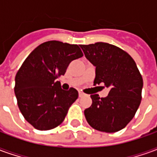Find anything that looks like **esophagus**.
I'll use <instances>...</instances> for the list:
<instances>
[{"mask_svg": "<svg viewBox=\"0 0 157 157\" xmlns=\"http://www.w3.org/2000/svg\"><path fill=\"white\" fill-rule=\"evenodd\" d=\"M84 95H85V94H84V93H83L82 92H79V97H80V98H81V97H82V96H84Z\"/></svg>", "mask_w": 157, "mask_h": 157, "instance_id": "34e87169", "label": "esophagus"}]
</instances>
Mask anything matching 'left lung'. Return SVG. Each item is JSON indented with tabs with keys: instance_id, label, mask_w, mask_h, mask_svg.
<instances>
[{
	"instance_id": "obj_1",
	"label": "left lung",
	"mask_w": 157,
	"mask_h": 157,
	"mask_svg": "<svg viewBox=\"0 0 157 157\" xmlns=\"http://www.w3.org/2000/svg\"><path fill=\"white\" fill-rule=\"evenodd\" d=\"M80 47L96 67L94 85L104 83L110 89L106 98L91 95L92 104L84 111L86 119L98 131H119L131 121L141 101L143 79L137 65L114 45L98 42Z\"/></svg>"
}]
</instances>
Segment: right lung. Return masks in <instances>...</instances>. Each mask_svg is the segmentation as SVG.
<instances>
[{"label": "right lung", "mask_w": 157, "mask_h": 157, "mask_svg": "<svg viewBox=\"0 0 157 157\" xmlns=\"http://www.w3.org/2000/svg\"><path fill=\"white\" fill-rule=\"evenodd\" d=\"M82 56L77 44L52 40L39 45L22 63L14 92L22 114L35 128L48 130L64 121L78 92L63 90L56 79L65 75L72 60Z\"/></svg>", "instance_id": "obj_1"}]
</instances>
